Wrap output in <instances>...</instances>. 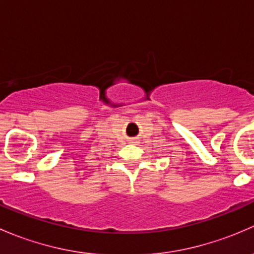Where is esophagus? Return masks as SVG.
<instances>
[{
	"instance_id": "1",
	"label": "esophagus",
	"mask_w": 254,
	"mask_h": 254,
	"mask_svg": "<svg viewBox=\"0 0 254 254\" xmlns=\"http://www.w3.org/2000/svg\"><path fill=\"white\" fill-rule=\"evenodd\" d=\"M131 142H137V140H135V139L131 140Z\"/></svg>"
}]
</instances>
